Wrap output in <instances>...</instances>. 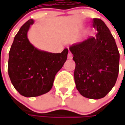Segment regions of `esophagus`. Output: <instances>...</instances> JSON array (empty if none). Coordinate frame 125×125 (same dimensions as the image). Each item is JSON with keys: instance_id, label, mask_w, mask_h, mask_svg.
I'll return each instance as SVG.
<instances>
[{"instance_id": "esophagus-1", "label": "esophagus", "mask_w": 125, "mask_h": 125, "mask_svg": "<svg viewBox=\"0 0 125 125\" xmlns=\"http://www.w3.org/2000/svg\"><path fill=\"white\" fill-rule=\"evenodd\" d=\"M67 58H68L69 59H72V58H73V55H72V53L70 51H69V52H68V54H67Z\"/></svg>"}]
</instances>
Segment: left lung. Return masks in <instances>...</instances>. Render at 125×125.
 I'll list each match as a JSON object with an SVG mask.
<instances>
[{
    "mask_svg": "<svg viewBox=\"0 0 125 125\" xmlns=\"http://www.w3.org/2000/svg\"><path fill=\"white\" fill-rule=\"evenodd\" d=\"M95 37L70 47L76 63V89L86 98L98 99L111 90L118 79L120 53L108 28L99 19H93Z\"/></svg>",
    "mask_w": 125,
    "mask_h": 125,
    "instance_id": "1",
    "label": "left lung"
}]
</instances>
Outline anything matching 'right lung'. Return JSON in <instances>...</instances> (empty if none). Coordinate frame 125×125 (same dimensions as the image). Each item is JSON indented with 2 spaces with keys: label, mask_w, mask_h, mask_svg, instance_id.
I'll list each match as a JSON object with an SVG mask.
<instances>
[{
  "label": "right lung",
  "mask_w": 125,
  "mask_h": 125,
  "mask_svg": "<svg viewBox=\"0 0 125 125\" xmlns=\"http://www.w3.org/2000/svg\"><path fill=\"white\" fill-rule=\"evenodd\" d=\"M34 21L30 19L14 37L9 53L8 74L21 95L34 97L52 88L55 74L67 60L68 49L59 53L40 51L30 43L27 33Z\"/></svg>",
  "instance_id": "obj_1"
}]
</instances>
